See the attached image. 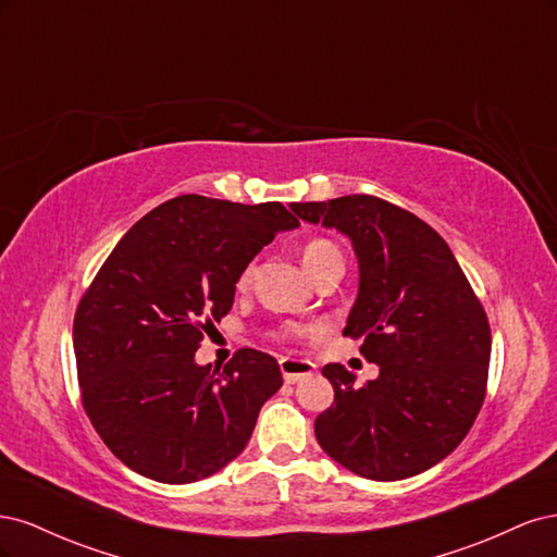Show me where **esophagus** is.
Returning <instances> with one entry per match:
<instances>
[{"label":"esophagus","mask_w":557,"mask_h":557,"mask_svg":"<svg viewBox=\"0 0 557 557\" xmlns=\"http://www.w3.org/2000/svg\"><path fill=\"white\" fill-rule=\"evenodd\" d=\"M278 367L283 372L285 383H297L301 379H307L315 372V364L309 360H295V358H281Z\"/></svg>","instance_id":"34e87169"}]
</instances>
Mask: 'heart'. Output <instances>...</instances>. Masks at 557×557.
<instances>
[{"label":"heart","instance_id":"1","mask_svg":"<svg viewBox=\"0 0 557 557\" xmlns=\"http://www.w3.org/2000/svg\"><path fill=\"white\" fill-rule=\"evenodd\" d=\"M299 256H301V264H305V269L313 276V281L318 276H323L325 272H330V269H336V267L344 269L342 250L336 248V244H332L330 239H309L305 246H301ZM252 272H256V269H252V264L244 267V272L239 274V281H237V288L239 290H246L248 285L252 283ZM295 332L297 330L288 327V330L281 332V336H290Z\"/></svg>","mask_w":557,"mask_h":557}]
</instances>
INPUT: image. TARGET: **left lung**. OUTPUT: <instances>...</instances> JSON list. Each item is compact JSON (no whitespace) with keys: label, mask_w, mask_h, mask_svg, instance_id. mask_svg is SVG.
Listing matches in <instances>:
<instances>
[{"label":"left lung","mask_w":557,"mask_h":557,"mask_svg":"<svg viewBox=\"0 0 557 557\" xmlns=\"http://www.w3.org/2000/svg\"><path fill=\"white\" fill-rule=\"evenodd\" d=\"M290 209L350 239L360 288L344 334L379 364L362 387L344 364L323 367L334 404L315 418V440L358 476H416L458 448L481 411L491 362L481 301L440 234L391 201L346 195Z\"/></svg>","instance_id":"1"}]
</instances>
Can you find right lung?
Returning <instances> with one entry per match:
<instances>
[{
    "label": "right lung",
    "mask_w": 557,
    "mask_h": 557,
    "mask_svg": "<svg viewBox=\"0 0 557 557\" xmlns=\"http://www.w3.org/2000/svg\"><path fill=\"white\" fill-rule=\"evenodd\" d=\"M297 218L281 201L181 195L134 223L74 315L78 385L117 460L160 483H193L246 448L278 362L242 348L197 364L205 332L232 309L239 274Z\"/></svg>",
    "instance_id": "1"
}]
</instances>
